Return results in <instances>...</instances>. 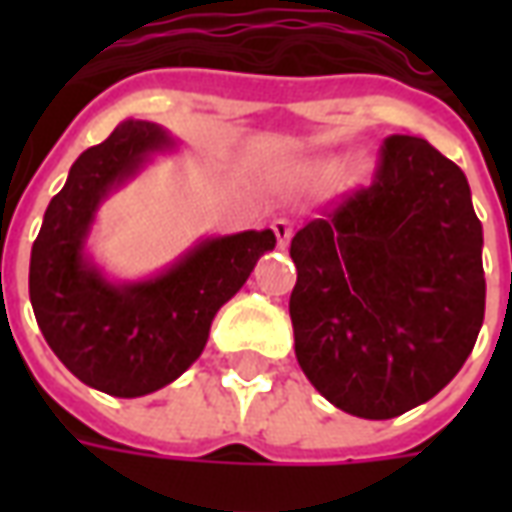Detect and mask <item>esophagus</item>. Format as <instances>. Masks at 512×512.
<instances>
[{
  "mask_svg": "<svg viewBox=\"0 0 512 512\" xmlns=\"http://www.w3.org/2000/svg\"><path fill=\"white\" fill-rule=\"evenodd\" d=\"M271 230L277 235V244L285 249V246L290 244V235H293V224H290L288 219H277V222L271 224Z\"/></svg>",
  "mask_w": 512,
  "mask_h": 512,
  "instance_id": "34e87169",
  "label": "esophagus"
}]
</instances>
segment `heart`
Wrapping results in <instances>:
<instances>
[{
    "label": "heart",
    "mask_w": 512,
    "mask_h": 512,
    "mask_svg": "<svg viewBox=\"0 0 512 512\" xmlns=\"http://www.w3.org/2000/svg\"><path fill=\"white\" fill-rule=\"evenodd\" d=\"M340 169H343V161L340 158H321V161H315L310 167V178L315 183H332L337 175H340ZM373 178V164L367 161V158H359L354 161L351 167H348V186H365L367 180Z\"/></svg>",
    "instance_id": "heart-1"
}]
</instances>
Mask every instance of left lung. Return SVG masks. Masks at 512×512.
Returning <instances> with one entry per match:
<instances>
[{
  "mask_svg": "<svg viewBox=\"0 0 512 512\" xmlns=\"http://www.w3.org/2000/svg\"><path fill=\"white\" fill-rule=\"evenodd\" d=\"M296 359L332 406L392 419L469 359L485 315L483 224L458 164L419 136L381 147L373 186L290 241Z\"/></svg>",
  "mask_w": 512,
  "mask_h": 512,
  "instance_id": "obj_1",
  "label": "left lung"
}]
</instances>
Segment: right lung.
Instances as JSON below:
<instances>
[{
  "label": "right lung",
  "instance_id": "add662e5",
  "mask_svg": "<svg viewBox=\"0 0 512 512\" xmlns=\"http://www.w3.org/2000/svg\"><path fill=\"white\" fill-rule=\"evenodd\" d=\"M175 147L156 123H120L73 161L32 244L29 301L40 332L73 376L106 395L142 397L183 376L200 359L216 312L277 244L271 230L211 235L156 277H106L87 255L95 213L156 153Z\"/></svg>",
  "mask_w": 512,
  "mask_h": 512
}]
</instances>
